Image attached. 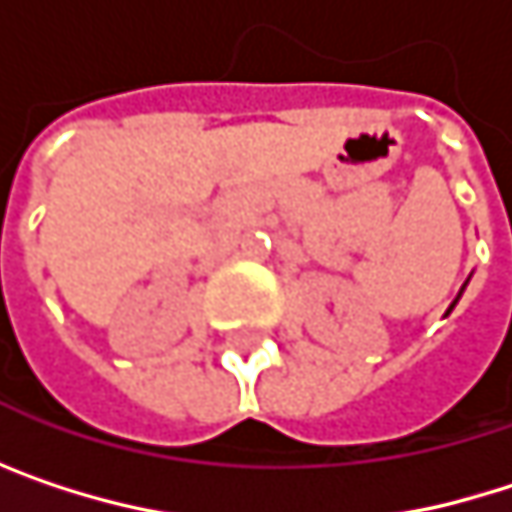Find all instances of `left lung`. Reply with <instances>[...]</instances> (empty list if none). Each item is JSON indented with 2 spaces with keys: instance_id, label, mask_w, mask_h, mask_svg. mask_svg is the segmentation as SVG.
<instances>
[{
  "instance_id": "1",
  "label": "left lung",
  "mask_w": 512,
  "mask_h": 512,
  "mask_svg": "<svg viewBox=\"0 0 512 512\" xmlns=\"http://www.w3.org/2000/svg\"><path fill=\"white\" fill-rule=\"evenodd\" d=\"M454 305H457V302H454ZM454 305H451V308H454ZM451 308H448V314H451Z\"/></svg>"
}]
</instances>
